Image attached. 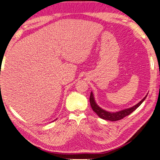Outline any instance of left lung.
Here are the masks:
<instances>
[{
  "instance_id": "8db88e82",
  "label": "left lung",
  "mask_w": 160,
  "mask_h": 160,
  "mask_svg": "<svg viewBox=\"0 0 160 160\" xmlns=\"http://www.w3.org/2000/svg\"><path fill=\"white\" fill-rule=\"evenodd\" d=\"M146 97H147V95L139 103H137L136 105L133 106V107L128 108V109H123V110H121V111L117 112H107V111L104 110V109H101L99 107V106L97 105V104L94 101V98H93L92 92H91L89 102H90L91 107H92L93 112H95L97 114V115H98L100 118H102V119H105V120L116 121H118V120L122 119V118L126 117V116H128L132 113V112H133L137 108L139 107L141 104H142L143 101H144V100L146 99Z\"/></svg>"
}]
</instances>
